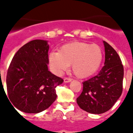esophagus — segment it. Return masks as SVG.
Here are the masks:
<instances>
[{
    "label": "esophagus",
    "instance_id": "1",
    "mask_svg": "<svg viewBox=\"0 0 133 133\" xmlns=\"http://www.w3.org/2000/svg\"><path fill=\"white\" fill-rule=\"evenodd\" d=\"M72 81V79H70V78H65L64 79V83H69Z\"/></svg>",
    "mask_w": 133,
    "mask_h": 133
}]
</instances>
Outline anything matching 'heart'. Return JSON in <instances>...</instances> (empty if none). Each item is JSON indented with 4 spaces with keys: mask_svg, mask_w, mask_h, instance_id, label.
<instances>
[{
    "mask_svg": "<svg viewBox=\"0 0 133 133\" xmlns=\"http://www.w3.org/2000/svg\"><path fill=\"white\" fill-rule=\"evenodd\" d=\"M103 60V51L97 45L74 42L63 45L59 52L49 54L52 70L61 75L72 65L73 73L80 79L90 77L97 72Z\"/></svg>",
    "mask_w": 133,
    "mask_h": 133,
    "instance_id": "1",
    "label": "heart"
}]
</instances>
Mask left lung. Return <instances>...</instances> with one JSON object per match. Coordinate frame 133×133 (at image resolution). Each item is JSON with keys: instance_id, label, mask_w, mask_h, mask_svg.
Masks as SVG:
<instances>
[{"instance_id": "obj_1", "label": "left lung", "mask_w": 133, "mask_h": 133, "mask_svg": "<svg viewBox=\"0 0 133 133\" xmlns=\"http://www.w3.org/2000/svg\"><path fill=\"white\" fill-rule=\"evenodd\" d=\"M105 63L97 76L83 82V91L77 99L81 109L92 114L109 110L122 93L124 67L119 56L103 41Z\"/></svg>"}]
</instances>
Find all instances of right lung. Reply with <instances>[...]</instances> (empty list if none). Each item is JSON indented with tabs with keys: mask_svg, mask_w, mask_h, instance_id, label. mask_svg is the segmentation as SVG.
Masks as SVG:
<instances>
[{
	"mask_svg": "<svg viewBox=\"0 0 133 133\" xmlns=\"http://www.w3.org/2000/svg\"><path fill=\"white\" fill-rule=\"evenodd\" d=\"M49 48L48 41L36 39L24 45L14 56L6 79L14 108L38 113L56 100V87L63 80L48 70Z\"/></svg>",
	"mask_w": 133,
	"mask_h": 133,
	"instance_id": "obj_1",
	"label": "right lung"
}]
</instances>
